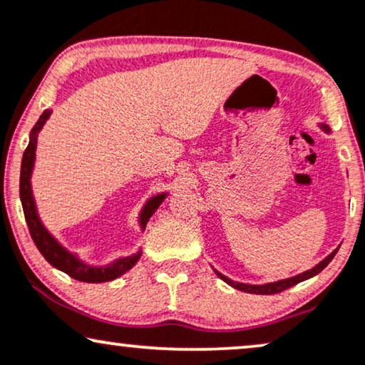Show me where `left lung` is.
<instances>
[{"label":"left lung","instance_id":"8db88e82","mask_svg":"<svg viewBox=\"0 0 365 365\" xmlns=\"http://www.w3.org/2000/svg\"><path fill=\"white\" fill-rule=\"evenodd\" d=\"M322 128L325 130V132H329V126L327 125H320ZM339 250V249H337ZM337 250H334L332 254H330L329 257H325V259L320 262V264H317L314 267V269H310L307 272H304V274H299L295 277H290V279H285V280H279V282H272V284H265V285H249V284H239V282H233L228 279V277L222 275L220 272H215V274L220 277V279L223 282H227L228 285H232L233 289L237 290H242V292H249V294H259V295H272V294H279L282 292V290H287L290 287H294L295 284H299V282L302 280H307L310 279V277L317 275L319 272H322L325 267L329 265V262L334 259L335 254H337Z\"/></svg>","mask_w":365,"mask_h":365}]
</instances>
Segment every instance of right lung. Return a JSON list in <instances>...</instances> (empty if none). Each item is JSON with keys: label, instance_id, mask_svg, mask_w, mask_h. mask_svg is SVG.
Returning <instances> with one entry per match:
<instances>
[{"label": "right lung", "instance_id": "right-lung-1", "mask_svg": "<svg viewBox=\"0 0 365 365\" xmlns=\"http://www.w3.org/2000/svg\"><path fill=\"white\" fill-rule=\"evenodd\" d=\"M50 110H46L45 113L40 116V120L36 121L35 128L30 135V143H28L26 150L23 153L21 160V177H19V197H21V205L24 212V218H26L28 230H30V235L38 250L41 252V255L48 260V264L56 267L58 270L65 272L73 279L80 282H90V284H100V282H110L116 279V277L123 275L125 272H128L132 267L137 264L140 259V252L137 255L125 257V259H118L113 264L108 267H90L86 264H81L80 260L76 259L75 255L70 254V252L63 249V247L58 244V242L53 239V237L48 233V230L43 227L36 213L35 200H33L31 193V170L33 163H35V150H36V133L40 132L41 126L45 125V121L50 118ZM165 193L162 195L153 197L152 200H148L147 205L142 210V215H140V223H142V228L147 227V222L150 217L153 215L155 210H157L160 203L163 202Z\"/></svg>", "mask_w": 365, "mask_h": 365}]
</instances>
